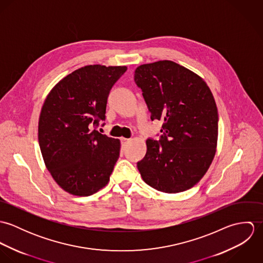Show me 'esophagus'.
<instances>
[{"label":"esophagus","mask_w":263,"mask_h":263,"mask_svg":"<svg viewBox=\"0 0 263 263\" xmlns=\"http://www.w3.org/2000/svg\"><path fill=\"white\" fill-rule=\"evenodd\" d=\"M120 142H121V147H122V149L123 148H125V146H126V144L129 142V139H125V138H121L120 139Z\"/></svg>","instance_id":"esophagus-1"}]
</instances>
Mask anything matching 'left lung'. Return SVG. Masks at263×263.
Here are the masks:
<instances>
[{
    "mask_svg": "<svg viewBox=\"0 0 263 263\" xmlns=\"http://www.w3.org/2000/svg\"><path fill=\"white\" fill-rule=\"evenodd\" d=\"M151 119L163 122L161 139H148L138 162L143 180L153 188L178 193L206 173L217 151L218 108L204 80L172 61L145 64L135 71Z\"/></svg>",
    "mask_w": 263,
    "mask_h": 263,
    "instance_id": "left-lung-1",
    "label": "left lung"
}]
</instances>
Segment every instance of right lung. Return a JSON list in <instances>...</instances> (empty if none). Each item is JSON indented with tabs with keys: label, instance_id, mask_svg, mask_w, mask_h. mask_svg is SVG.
<instances>
[{
	"label": "right lung",
	"instance_id": "add662e5",
	"mask_svg": "<svg viewBox=\"0 0 263 263\" xmlns=\"http://www.w3.org/2000/svg\"><path fill=\"white\" fill-rule=\"evenodd\" d=\"M125 66L89 65L63 78L48 93L38 121L44 164L60 187L89 196L106 186L120 141L92 129L105 119L107 98Z\"/></svg>",
	"mask_w": 263,
	"mask_h": 263
}]
</instances>
